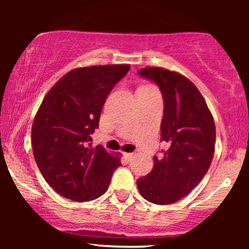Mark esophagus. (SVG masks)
<instances>
[{"label":"esophagus","mask_w":249,"mask_h":249,"mask_svg":"<svg viewBox=\"0 0 249 249\" xmlns=\"http://www.w3.org/2000/svg\"><path fill=\"white\" fill-rule=\"evenodd\" d=\"M134 156H135V155L132 154V153H124V158L127 159V160H129V161L134 159Z\"/></svg>","instance_id":"34e87169"}]
</instances>
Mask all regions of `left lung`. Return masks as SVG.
I'll return each mask as SVG.
<instances>
[{"label":"left lung","instance_id":"obj_1","mask_svg":"<svg viewBox=\"0 0 249 249\" xmlns=\"http://www.w3.org/2000/svg\"><path fill=\"white\" fill-rule=\"evenodd\" d=\"M138 73L156 83L164 101L161 139L169 148L154 166L137 180L141 195L148 202L166 205L178 202L202 181L215 146V124L197 87L181 73L146 67Z\"/></svg>","mask_w":249,"mask_h":249}]
</instances>
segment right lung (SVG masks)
<instances>
[{
  "label": "right lung",
  "instance_id": "add662e5",
  "mask_svg": "<svg viewBox=\"0 0 249 249\" xmlns=\"http://www.w3.org/2000/svg\"><path fill=\"white\" fill-rule=\"evenodd\" d=\"M129 64L76 68L49 90L34 119V158L46 182L74 202L103 195L121 165L118 153L91 146L107 95Z\"/></svg>",
  "mask_w": 249,
  "mask_h": 249
}]
</instances>
